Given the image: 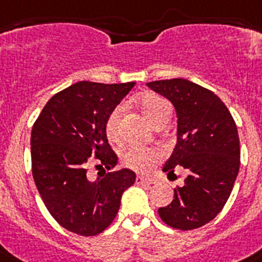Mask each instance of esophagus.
Returning <instances> with one entry per match:
<instances>
[{"instance_id":"esophagus-1","label":"esophagus","mask_w":262,"mask_h":262,"mask_svg":"<svg viewBox=\"0 0 262 262\" xmlns=\"http://www.w3.org/2000/svg\"><path fill=\"white\" fill-rule=\"evenodd\" d=\"M136 183H137V185H154L156 182H154L153 179L145 178V177H141V175H138L137 178H136Z\"/></svg>"}]
</instances>
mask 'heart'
Instances as JSON below:
<instances>
[{"label": "heart", "mask_w": 262, "mask_h": 262, "mask_svg": "<svg viewBox=\"0 0 262 262\" xmlns=\"http://www.w3.org/2000/svg\"><path fill=\"white\" fill-rule=\"evenodd\" d=\"M141 111L144 112L146 118L153 125H156L159 120L169 117L170 104L167 100L158 96L156 93H146L140 97ZM122 115V106L118 105L109 113L105 121L106 137L111 141L118 140L120 132V120ZM161 159V151L153 147L144 146H130L122 154V162L129 169L138 172H147L151 170L154 165Z\"/></svg>", "instance_id": "obj_1"}]
</instances>
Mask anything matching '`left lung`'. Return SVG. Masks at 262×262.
Listing matches in <instances>:
<instances>
[{
    "mask_svg": "<svg viewBox=\"0 0 262 262\" xmlns=\"http://www.w3.org/2000/svg\"><path fill=\"white\" fill-rule=\"evenodd\" d=\"M150 90L169 99L178 117L177 145L162 171L175 166L187 171L185 185L174 188V199L158 210L172 228H199L223 210L240 169L237 126L226 104L212 91L186 79L157 80Z\"/></svg>",
    "mask_w": 262,
    "mask_h": 262,
    "instance_id": "1",
    "label": "left lung"
}]
</instances>
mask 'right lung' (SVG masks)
<instances>
[{
  "label": "right lung",
  "instance_id": "1",
  "mask_svg": "<svg viewBox=\"0 0 262 262\" xmlns=\"http://www.w3.org/2000/svg\"><path fill=\"white\" fill-rule=\"evenodd\" d=\"M133 81H79L51 97L31 130V169L43 203L56 222L80 236L99 235L116 217L121 195L136 182L129 169L111 171L117 156L105 133L109 113ZM104 177L88 178L91 163Z\"/></svg>",
  "mask_w": 262,
  "mask_h": 262
}]
</instances>
